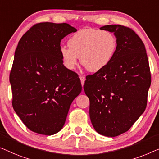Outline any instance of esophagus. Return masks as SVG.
Instances as JSON below:
<instances>
[{
	"mask_svg": "<svg viewBox=\"0 0 159 159\" xmlns=\"http://www.w3.org/2000/svg\"><path fill=\"white\" fill-rule=\"evenodd\" d=\"M80 82H81V85L84 86L85 80H86V78L84 76H82V75H80Z\"/></svg>",
	"mask_w": 159,
	"mask_h": 159,
	"instance_id": "34e87169",
	"label": "esophagus"
}]
</instances>
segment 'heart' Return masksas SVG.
I'll return each mask as SVG.
<instances>
[{"label": "heart", "instance_id": "1", "mask_svg": "<svg viewBox=\"0 0 159 159\" xmlns=\"http://www.w3.org/2000/svg\"><path fill=\"white\" fill-rule=\"evenodd\" d=\"M68 45L60 48L64 66L73 69L80 57L84 68L95 73L110 62L117 49V40L109 31L82 29L69 39Z\"/></svg>", "mask_w": 159, "mask_h": 159}]
</instances>
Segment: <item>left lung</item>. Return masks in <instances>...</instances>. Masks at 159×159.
Wrapping results in <instances>:
<instances>
[{
	"label": "left lung",
	"mask_w": 159,
	"mask_h": 159,
	"mask_svg": "<svg viewBox=\"0 0 159 159\" xmlns=\"http://www.w3.org/2000/svg\"><path fill=\"white\" fill-rule=\"evenodd\" d=\"M100 30L114 33L117 49L104 68L86 76L84 89L93 128L115 137L128 130L144 112L151 72L143 42L133 30L116 24Z\"/></svg>",
	"instance_id": "left-lung-1"
}]
</instances>
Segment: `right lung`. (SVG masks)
I'll return each instance as SVG.
<instances>
[{
	"label": "right lung",
	"mask_w": 159,
	"mask_h": 159,
	"mask_svg": "<svg viewBox=\"0 0 159 159\" xmlns=\"http://www.w3.org/2000/svg\"><path fill=\"white\" fill-rule=\"evenodd\" d=\"M76 31L66 23L43 22L31 27L18 43L10 73L12 105L34 133H58L81 92L79 75L64 66L60 53L62 39Z\"/></svg>",
	"instance_id": "1"
}]
</instances>
